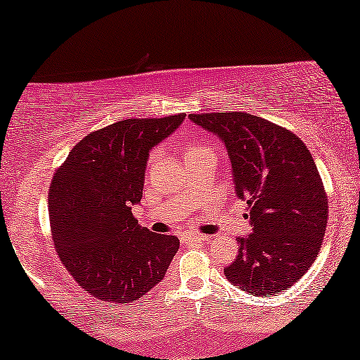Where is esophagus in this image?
Returning <instances> with one entry per match:
<instances>
[{
    "label": "esophagus",
    "instance_id": "obj_1",
    "mask_svg": "<svg viewBox=\"0 0 360 360\" xmlns=\"http://www.w3.org/2000/svg\"><path fill=\"white\" fill-rule=\"evenodd\" d=\"M181 239L185 240V243H205L206 240V236L203 234H198V233H185L181 236Z\"/></svg>",
    "mask_w": 360,
    "mask_h": 360
}]
</instances>
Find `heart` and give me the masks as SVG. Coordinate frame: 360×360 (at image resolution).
Masks as SVG:
<instances>
[{"label":"heart","instance_id":"heart-1","mask_svg":"<svg viewBox=\"0 0 360 360\" xmlns=\"http://www.w3.org/2000/svg\"><path fill=\"white\" fill-rule=\"evenodd\" d=\"M179 144L181 147V150H184V155L185 157H190V155L196 154V152L210 149L208 144H206L205 141L196 139V137H193V136H184V137H181V139H179ZM152 160H154V155H150L149 165L152 164Z\"/></svg>","mask_w":360,"mask_h":360}]
</instances>
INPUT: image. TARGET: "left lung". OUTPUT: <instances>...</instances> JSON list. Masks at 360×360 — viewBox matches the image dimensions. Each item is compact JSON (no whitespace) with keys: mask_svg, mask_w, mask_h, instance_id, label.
<instances>
[{"mask_svg":"<svg viewBox=\"0 0 360 360\" xmlns=\"http://www.w3.org/2000/svg\"><path fill=\"white\" fill-rule=\"evenodd\" d=\"M228 149L236 195L248 201L252 233L224 269L244 292L265 297L292 287L318 257L328 223V196L311 154L285 127L249 112L188 116Z\"/></svg>","mask_w":360,"mask_h":360,"instance_id":"8db88e82","label":"left lung"}]
</instances>
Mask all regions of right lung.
I'll list each match as a JSON object with an SVG mask.
<instances>
[{"mask_svg": "<svg viewBox=\"0 0 360 360\" xmlns=\"http://www.w3.org/2000/svg\"><path fill=\"white\" fill-rule=\"evenodd\" d=\"M185 116L131 117L90 132L53 174V245L78 287L95 298L116 304L141 298L162 282L180 248L175 236L137 224L131 206L142 198L149 150Z\"/></svg>", "mask_w": 360, "mask_h": 360, "instance_id": "right-lung-1", "label": "right lung"}]
</instances>
